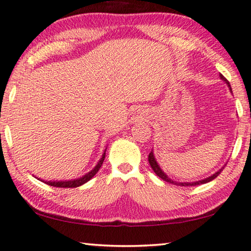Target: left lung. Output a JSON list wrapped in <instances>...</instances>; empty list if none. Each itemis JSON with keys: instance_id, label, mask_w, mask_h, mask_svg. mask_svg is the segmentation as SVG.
I'll return each mask as SVG.
<instances>
[{"instance_id": "obj_1", "label": "left lung", "mask_w": 251, "mask_h": 251, "mask_svg": "<svg viewBox=\"0 0 251 251\" xmlns=\"http://www.w3.org/2000/svg\"><path fill=\"white\" fill-rule=\"evenodd\" d=\"M220 77H221V79L223 80V82H225V83L227 84L228 89H230V91L232 92L231 85H230V83L227 82V79L225 78V77H224L223 75H222V74H220ZM149 164H150V166H151V168L153 169V172L156 173V175L159 176V177H160L161 179H164V181L171 183V184H175V185H179V186H195V185L204 184V183H208V182L213 181L214 178H216L217 176L221 174V172L223 171V168H224V167H222L221 169H218V171H217L216 173H215V174L208 176L207 178L200 179V181H196V182H176V181H174V179H172L171 177H169V176H168L167 174H166V173H165L164 171H162L161 167L159 166V164H158L156 157H154L153 150H151V152L149 153Z\"/></svg>"}]
</instances>
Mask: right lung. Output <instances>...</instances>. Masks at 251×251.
<instances>
[{
  "mask_svg": "<svg viewBox=\"0 0 251 251\" xmlns=\"http://www.w3.org/2000/svg\"><path fill=\"white\" fill-rule=\"evenodd\" d=\"M105 150H104L103 154H102V157L100 158V160L98 161L97 165H95V167L92 169V171H90L89 173H86L85 175H83L82 177L68 179V181H44V179H42V182L47 183V184L51 185V186H56V188H77V186L85 184L86 182H89L90 179L93 177L95 174H97V173L99 172V169H100V167L102 166V164H103V160L105 158Z\"/></svg>",
  "mask_w": 251,
  "mask_h": 251,
  "instance_id": "right-lung-1",
  "label": "right lung"
}]
</instances>
